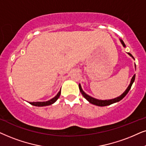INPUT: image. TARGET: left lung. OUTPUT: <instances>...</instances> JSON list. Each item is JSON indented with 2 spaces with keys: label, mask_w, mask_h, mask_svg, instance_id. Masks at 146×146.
<instances>
[{
  "label": "left lung",
  "mask_w": 146,
  "mask_h": 146,
  "mask_svg": "<svg viewBox=\"0 0 146 146\" xmlns=\"http://www.w3.org/2000/svg\"><path fill=\"white\" fill-rule=\"evenodd\" d=\"M121 42L122 44H123V46L125 47V44H124V42H123V40H121ZM128 54L132 57L134 59V57L133 56L131 55V54H130L129 53H128ZM135 67H136V66H135ZM135 75H134L133 77H132L131 80V83H130V84L128 87L126 89L125 92H124L123 94L121 95V96H120L119 97H118V98H116L115 99H113V100H97V99H95L92 98V97L88 96V95L86 94L84 91H83L82 88H81V85H79V90H80L81 94L83 95V96L84 97V98L86 99V100L88 101L89 103H91V104H92L93 105H96V106H101V107H104V106H110V105L112 104H114V103H116V102H119L120 100H121L122 99H123L124 97H125L126 95L127 94V93L129 92V91L130 90V89H131V85L133 84V83L134 82V81H135Z\"/></svg>",
  "instance_id": "1"
}]
</instances>
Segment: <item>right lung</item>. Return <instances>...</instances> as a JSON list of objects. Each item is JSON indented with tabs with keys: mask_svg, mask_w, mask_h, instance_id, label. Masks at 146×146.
<instances>
[{
	"mask_svg": "<svg viewBox=\"0 0 146 146\" xmlns=\"http://www.w3.org/2000/svg\"><path fill=\"white\" fill-rule=\"evenodd\" d=\"M60 95H61V90L59 91V92L57 93V95L55 97V98H53V99H51V100L47 101V102H30L29 104L33 105V106H37V107L49 106V105L54 104V103H55L56 101L58 100V98H59Z\"/></svg>",
	"mask_w": 146,
	"mask_h": 146,
	"instance_id": "add662e5",
	"label": "right lung"
}]
</instances>
